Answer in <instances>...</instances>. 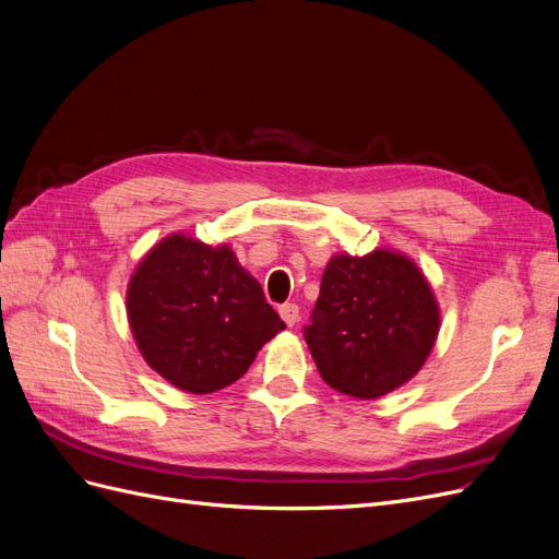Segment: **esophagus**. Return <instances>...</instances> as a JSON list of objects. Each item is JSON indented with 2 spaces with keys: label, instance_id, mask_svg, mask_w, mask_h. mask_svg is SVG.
<instances>
[{
  "label": "esophagus",
  "instance_id": "esophagus-1",
  "mask_svg": "<svg viewBox=\"0 0 559 559\" xmlns=\"http://www.w3.org/2000/svg\"><path fill=\"white\" fill-rule=\"evenodd\" d=\"M280 314H282L286 326H296L300 319V308L296 306V302H284V306L280 308Z\"/></svg>",
  "mask_w": 559,
  "mask_h": 559
}]
</instances>
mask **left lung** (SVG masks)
<instances>
[{"instance_id":"obj_1","label":"left lung","mask_w":559,"mask_h":559,"mask_svg":"<svg viewBox=\"0 0 559 559\" xmlns=\"http://www.w3.org/2000/svg\"><path fill=\"white\" fill-rule=\"evenodd\" d=\"M436 298L403 253H341L321 275L302 329L319 376L341 394L378 399L408 382L436 343Z\"/></svg>"}]
</instances>
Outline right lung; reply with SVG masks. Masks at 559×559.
I'll list each match as a JSON object with an SVG mask.
<instances>
[{
	"label": "right lung",
	"mask_w": 559,
	"mask_h": 559,
	"mask_svg": "<svg viewBox=\"0 0 559 559\" xmlns=\"http://www.w3.org/2000/svg\"><path fill=\"white\" fill-rule=\"evenodd\" d=\"M128 319L146 364L191 394L240 380L257 352L286 329L226 245L186 235L158 242L134 270Z\"/></svg>",
	"instance_id": "add662e5"
}]
</instances>
